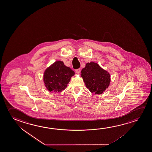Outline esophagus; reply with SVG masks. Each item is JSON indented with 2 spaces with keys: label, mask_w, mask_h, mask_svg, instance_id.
<instances>
[{
  "label": "esophagus",
  "mask_w": 152,
  "mask_h": 152,
  "mask_svg": "<svg viewBox=\"0 0 152 152\" xmlns=\"http://www.w3.org/2000/svg\"><path fill=\"white\" fill-rule=\"evenodd\" d=\"M80 68H79V69H76L75 70V72H76L77 73V74H80Z\"/></svg>",
  "instance_id": "1"
}]
</instances>
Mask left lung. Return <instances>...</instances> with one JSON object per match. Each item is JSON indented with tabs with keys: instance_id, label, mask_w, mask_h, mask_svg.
Listing matches in <instances>:
<instances>
[{
	"instance_id": "obj_1",
	"label": "left lung",
	"mask_w": 152,
	"mask_h": 152,
	"mask_svg": "<svg viewBox=\"0 0 152 152\" xmlns=\"http://www.w3.org/2000/svg\"><path fill=\"white\" fill-rule=\"evenodd\" d=\"M81 77L89 91L98 95L105 91L110 82V73L93 61L86 64L81 71Z\"/></svg>"
}]
</instances>
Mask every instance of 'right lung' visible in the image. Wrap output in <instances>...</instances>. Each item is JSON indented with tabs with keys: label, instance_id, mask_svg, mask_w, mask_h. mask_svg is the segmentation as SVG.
I'll return each instance as SVG.
<instances>
[{
	"label": "right lung",
	"instance_id": "1",
	"mask_svg": "<svg viewBox=\"0 0 152 152\" xmlns=\"http://www.w3.org/2000/svg\"><path fill=\"white\" fill-rule=\"evenodd\" d=\"M74 74L75 72L66 66L63 61H57L45 71V85L49 91L60 93L67 87Z\"/></svg>",
	"mask_w": 152,
	"mask_h": 152
}]
</instances>
